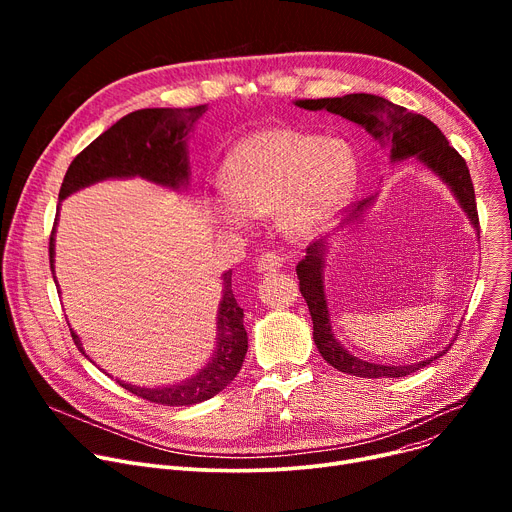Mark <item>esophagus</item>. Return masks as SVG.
I'll use <instances>...</instances> for the list:
<instances>
[{"mask_svg":"<svg viewBox=\"0 0 512 512\" xmlns=\"http://www.w3.org/2000/svg\"><path fill=\"white\" fill-rule=\"evenodd\" d=\"M284 267V257L280 253H263L257 261V270L261 274H272Z\"/></svg>","mask_w":512,"mask_h":512,"instance_id":"1","label":"esophagus"}]
</instances>
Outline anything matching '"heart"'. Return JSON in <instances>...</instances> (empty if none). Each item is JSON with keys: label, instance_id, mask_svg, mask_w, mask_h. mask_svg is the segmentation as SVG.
<instances>
[{"label": "heart", "instance_id": "obj_1", "mask_svg": "<svg viewBox=\"0 0 512 512\" xmlns=\"http://www.w3.org/2000/svg\"><path fill=\"white\" fill-rule=\"evenodd\" d=\"M357 159L342 139L265 128L242 139L226 159L224 191L211 199L215 224L247 228L251 215L276 213L286 232L324 228L355 184Z\"/></svg>", "mask_w": 512, "mask_h": 512}]
</instances>
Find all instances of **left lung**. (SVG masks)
Listing matches in <instances>:
<instances>
[{
    "label": "left lung",
    "instance_id": "left-lung-1",
    "mask_svg": "<svg viewBox=\"0 0 512 512\" xmlns=\"http://www.w3.org/2000/svg\"><path fill=\"white\" fill-rule=\"evenodd\" d=\"M297 105L311 112L326 110L330 114H338L363 126L375 141H380V145L390 147V157L394 161L415 155L421 164H425L429 170H434L452 188V193L469 215L473 228L479 232L475 191L467 161L452 145H448L442 130L432 120H427L421 114H413L407 107L396 105L384 97L369 93H353L328 99H303L297 101ZM367 203L369 201H361L357 205L351 220L359 218V213L363 211V207H367ZM326 247L328 242L324 238L311 242L307 247L305 259L297 265V276L301 282V294L307 301L313 319V340L317 344V351L334 369L357 375V378H402V375H411L413 371L436 361L448 351L446 348V351H440L432 359L411 365H378L348 353L336 340L330 324L324 276H321Z\"/></svg>",
    "mask_w": 512,
    "mask_h": 512
}]
</instances>
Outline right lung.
<instances>
[{
	"label": "right lung",
	"instance_id": "right-lung-1",
	"mask_svg": "<svg viewBox=\"0 0 512 512\" xmlns=\"http://www.w3.org/2000/svg\"><path fill=\"white\" fill-rule=\"evenodd\" d=\"M207 112V105L172 110V107H151L137 110L103 134L83 151H80L64 176L60 199L76 193L78 188L89 186L105 178H132L141 176L155 184L180 188L188 184V157L186 137L193 124ZM60 209V207H58ZM58 215L53 220L49 236V265L53 274V234H56ZM56 280V276H53ZM242 309L232 292V272L224 274V299L218 311V344L209 363L195 375L178 386L168 388H139L116 380L128 392L143 400L164 407L197 405L224 390L245 361L249 338L242 326ZM74 344L85 355L78 336L70 330Z\"/></svg>",
	"mask_w": 512,
	"mask_h": 512
}]
</instances>
